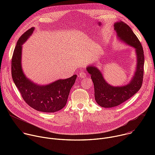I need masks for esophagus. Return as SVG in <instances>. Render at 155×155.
Listing matches in <instances>:
<instances>
[{"label": "esophagus", "instance_id": "34e87169", "mask_svg": "<svg viewBox=\"0 0 155 155\" xmlns=\"http://www.w3.org/2000/svg\"><path fill=\"white\" fill-rule=\"evenodd\" d=\"M86 73L84 72H83V71H82V72H80V74H79V75H78V77H80V78H84L85 77H86Z\"/></svg>", "mask_w": 155, "mask_h": 155}]
</instances>
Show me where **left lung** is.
Masks as SVG:
<instances>
[{"label":"left lung","instance_id":"obj_1","mask_svg":"<svg viewBox=\"0 0 155 155\" xmlns=\"http://www.w3.org/2000/svg\"><path fill=\"white\" fill-rule=\"evenodd\" d=\"M114 28L118 37L136 49L137 68L129 83L122 86H113L105 81L97 68L88 65L86 69L94 83L95 100L101 107L104 108L118 106L134 96L140 89L143 77L144 54L139 40L130 28L123 21L117 22Z\"/></svg>","mask_w":155,"mask_h":155}]
</instances>
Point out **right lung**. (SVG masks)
<instances>
[{"label": "right lung", "mask_w": 155, "mask_h": 155, "mask_svg": "<svg viewBox=\"0 0 155 155\" xmlns=\"http://www.w3.org/2000/svg\"><path fill=\"white\" fill-rule=\"evenodd\" d=\"M34 30V28L28 30L17 41L12 59V78L22 97L30 107L42 112H56L66 105L77 75L67 79L58 80L45 86L35 84L26 78L21 67L22 45Z\"/></svg>", "instance_id": "obj_1"}]
</instances>
